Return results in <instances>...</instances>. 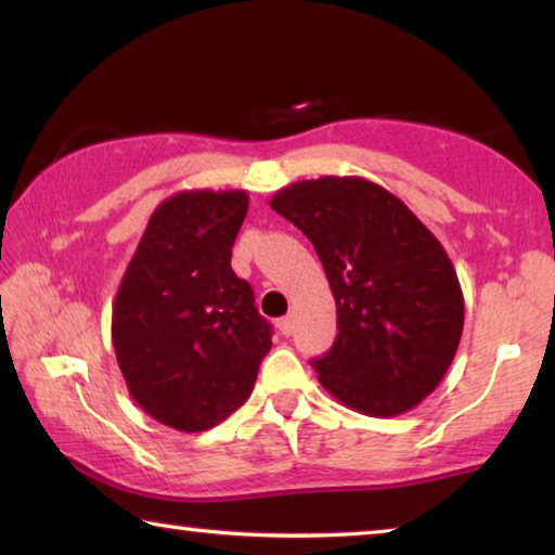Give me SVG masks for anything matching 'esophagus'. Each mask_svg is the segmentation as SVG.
I'll return each instance as SVG.
<instances>
[{
  "label": "esophagus",
  "instance_id": "1",
  "mask_svg": "<svg viewBox=\"0 0 555 555\" xmlns=\"http://www.w3.org/2000/svg\"><path fill=\"white\" fill-rule=\"evenodd\" d=\"M294 315H286V318H281V321L276 323V327L281 331V335H291L294 333Z\"/></svg>",
  "mask_w": 555,
  "mask_h": 555
}]
</instances>
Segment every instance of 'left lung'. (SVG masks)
Instances as JSON below:
<instances>
[{"label": "left lung", "mask_w": 555, "mask_h": 555, "mask_svg": "<svg viewBox=\"0 0 555 555\" xmlns=\"http://www.w3.org/2000/svg\"><path fill=\"white\" fill-rule=\"evenodd\" d=\"M269 205L313 242L335 296L340 333L313 360L318 382L367 416L418 406L446 377L465 321L443 244L360 176L291 183Z\"/></svg>", "instance_id": "obj_1"}]
</instances>
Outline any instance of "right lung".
<instances>
[{
	"label": "right lung",
	"mask_w": 555,
	"mask_h": 555,
	"mask_svg": "<svg viewBox=\"0 0 555 555\" xmlns=\"http://www.w3.org/2000/svg\"><path fill=\"white\" fill-rule=\"evenodd\" d=\"M249 208L244 191H181L149 218L112 306L127 389L158 424L218 426L255 389L271 325L230 267Z\"/></svg>",
	"instance_id": "obj_1"
}]
</instances>
